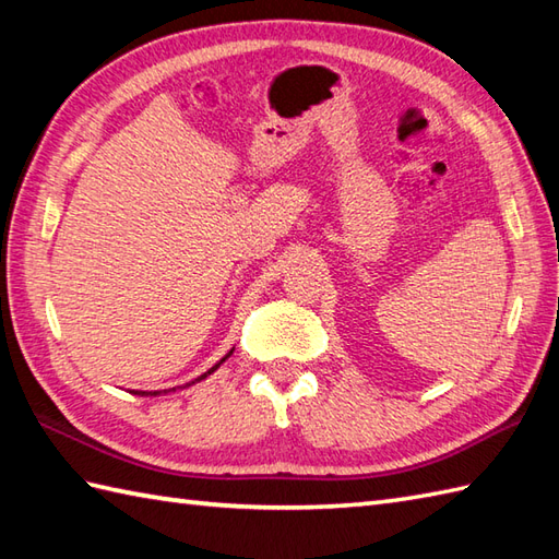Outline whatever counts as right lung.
<instances>
[{
  "instance_id": "1",
  "label": "right lung",
  "mask_w": 559,
  "mask_h": 559,
  "mask_svg": "<svg viewBox=\"0 0 559 559\" xmlns=\"http://www.w3.org/2000/svg\"><path fill=\"white\" fill-rule=\"evenodd\" d=\"M233 350H235V348H233ZM233 350H230L228 355H225V358H223L221 362H216V365H213L209 372H204V374H201V377L192 379V382H189V384H194V382H201V379H206L209 374H213V372H216V370H218V367H221V365H223L225 360H228V358H230V355H233ZM189 384H187V386H189ZM168 391H170V389H163V391H132V394H136V396H160V394H168ZM173 391H175V386H173Z\"/></svg>"
}]
</instances>
